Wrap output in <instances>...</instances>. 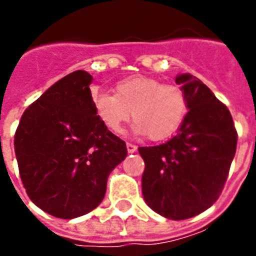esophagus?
I'll use <instances>...</instances> for the list:
<instances>
[{"mask_svg": "<svg viewBox=\"0 0 256 256\" xmlns=\"http://www.w3.org/2000/svg\"><path fill=\"white\" fill-rule=\"evenodd\" d=\"M126 148H128V152H136V148H138L136 146V144H128H128H126Z\"/></svg>", "mask_w": 256, "mask_h": 256, "instance_id": "34e87169", "label": "esophagus"}]
</instances>
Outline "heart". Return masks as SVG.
I'll list each match as a JSON object with an SVG mask.
<instances>
[{"label": "heart", "instance_id": "obj_1", "mask_svg": "<svg viewBox=\"0 0 256 256\" xmlns=\"http://www.w3.org/2000/svg\"><path fill=\"white\" fill-rule=\"evenodd\" d=\"M92 104L98 120L112 134H122L132 114L136 120L132 132L148 134L152 140L172 136L188 112V100L182 88L144 76L120 81L116 94L92 90Z\"/></svg>", "mask_w": 256, "mask_h": 256}]
</instances>
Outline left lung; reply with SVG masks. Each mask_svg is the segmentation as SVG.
Returning <instances> with one entry per match:
<instances>
[{"label": "left lung", "mask_w": 256, "mask_h": 256, "mask_svg": "<svg viewBox=\"0 0 256 256\" xmlns=\"http://www.w3.org/2000/svg\"><path fill=\"white\" fill-rule=\"evenodd\" d=\"M188 100L182 126L166 144L140 148L144 202L164 218L182 220L216 202L236 152L238 134L226 104L200 80L179 74Z\"/></svg>", "instance_id": "8db88e82"}]
</instances>
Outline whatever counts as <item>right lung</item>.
Instances as JSON below:
<instances>
[{
	"mask_svg": "<svg viewBox=\"0 0 256 256\" xmlns=\"http://www.w3.org/2000/svg\"><path fill=\"white\" fill-rule=\"evenodd\" d=\"M92 77L77 70L50 86L22 114L14 136L21 180L48 214L73 219L94 210L110 172L128 156L92 104Z\"/></svg>",
	"mask_w": 256,
	"mask_h": 256,
	"instance_id": "add662e5",
	"label": "right lung"
}]
</instances>
